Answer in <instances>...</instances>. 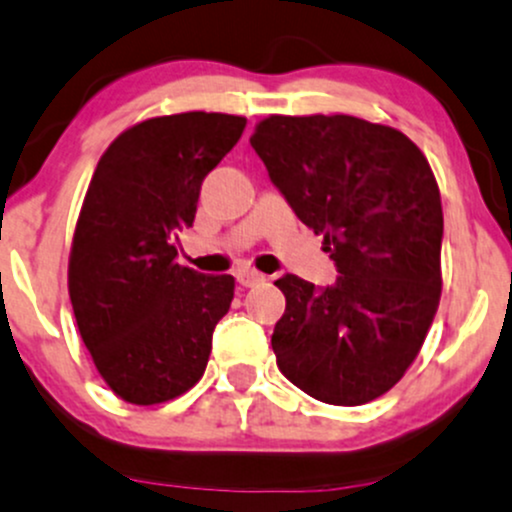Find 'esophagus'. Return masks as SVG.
<instances>
[{"label":"esophagus","mask_w":512,"mask_h":512,"mask_svg":"<svg viewBox=\"0 0 512 512\" xmlns=\"http://www.w3.org/2000/svg\"><path fill=\"white\" fill-rule=\"evenodd\" d=\"M263 280H266V276L258 271H251V268H244V271L236 273V283L244 285V288H254V285L263 283Z\"/></svg>","instance_id":"obj_1"}]
</instances>
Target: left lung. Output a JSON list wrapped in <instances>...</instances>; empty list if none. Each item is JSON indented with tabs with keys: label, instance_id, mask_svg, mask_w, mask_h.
<instances>
[{
	"label": "left lung",
	"instance_id": "1",
	"mask_svg": "<svg viewBox=\"0 0 512 512\" xmlns=\"http://www.w3.org/2000/svg\"><path fill=\"white\" fill-rule=\"evenodd\" d=\"M251 146L300 222L324 234L339 271L324 290L276 280L280 373L322 403H371L417 359L442 295L444 217L430 163L403 131L351 114H271Z\"/></svg>",
	"mask_w": 512,
	"mask_h": 512
}]
</instances>
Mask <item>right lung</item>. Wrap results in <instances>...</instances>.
<instances>
[{
    "mask_svg": "<svg viewBox=\"0 0 512 512\" xmlns=\"http://www.w3.org/2000/svg\"><path fill=\"white\" fill-rule=\"evenodd\" d=\"M219 112L153 117L122 131L97 163L75 224L68 290L80 337L109 388L134 405L178 398L205 373L232 276L175 261L202 180L241 139Z\"/></svg>",
    "mask_w": 512,
    "mask_h": 512,
    "instance_id": "1",
    "label": "right lung"
}]
</instances>
